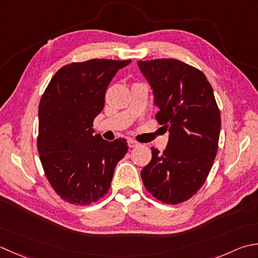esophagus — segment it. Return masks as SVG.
Listing matches in <instances>:
<instances>
[{
    "mask_svg": "<svg viewBox=\"0 0 258 258\" xmlns=\"http://www.w3.org/2000/svg\"><path fill=\"white\" fill-rule=\"evenodd\" d=\"M127 144H128L130 148H136V146L140 145L139 142H136V141H134V140H132V139H128V140H127Z\"/></svg>",
    "mask_w": 258,
    "mask_h": 258,
    "instance_id": "obj_1",
    "label": "esophagus"
}]
</instances>
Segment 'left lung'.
Returning a JSON list of instances; mask_svg holds the SVG:
<instances>
[{
    "label": "left lung",
    "instance_id": "8db88e82",
    "mask_svg": "<svg viewBox=\"0 0 258 258\" xmlns=\"http://www.w3.org/2000/svg\"><path fill=\"white\" fill-rule=\"evenodd\" d=\"M159 107L155 119L168 130L163 152L141 171L145 189L161 203L179 205L204 185L218 152L220 112L203 72L176 59L140 60Z\"/></svg>",
    "mask_w": 258,
    "mask_h": 258
}]
</instances>
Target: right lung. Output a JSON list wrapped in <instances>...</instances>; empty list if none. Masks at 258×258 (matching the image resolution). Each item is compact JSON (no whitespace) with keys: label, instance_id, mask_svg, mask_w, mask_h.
Returning a JSON list of instances; mask_svg holds the SVG:
<instances>
[{"label":"right lung","instance_id":"add662e5","mask_svg":"<svg viewBox=\"0 0 258 258\" xmlns=\"http://www.w3.org/2000/svg\"><path fill=\"white\" fill-rule=\"evenodd\" d=\"M131 60L92 59L60 68L39 104L37 148L44 174L62 200L89 206L107 194L115 165L128 150L93 135L110 80Z\"/></svg>","mask_w":258,"mask_h":258}]
</instances>
